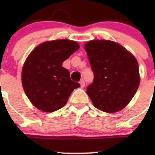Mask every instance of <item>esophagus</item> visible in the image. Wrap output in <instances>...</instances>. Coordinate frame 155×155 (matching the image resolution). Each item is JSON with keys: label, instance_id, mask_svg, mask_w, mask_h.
<instances>
[{"label": "esophagus", "instance_id": "34e87169", "mask_svg": "<svg viewBox=\"0 0 155 155\" xmlns=\"http://www.w3.org/2000/svg\"><path fill=\"white\" fill-rule=\"evenodd\" d=\"M80 85L81 87H84L85 86V83H84V80H81L80 81Z\"/></svg>", "mask_w": 155, "mask_h": 155}]
</instances>
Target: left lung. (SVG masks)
Returning <instances> with one entry per match:
<instances>
[{"mask_svg": "<svg viewBox=\"0 0 155 155\" xmlns=\"http://www.w3.org/2000/svg\"><path fill=\"white\" fill-rule=\"evenodd\" d=\"M94 73L87 94L95 108L116 113L126 107L140 84L136 58L119 43L110 40H91L84 46Z\"/></svg>", "mask_w": 155, "mask_h": 155, "instance_id": "obj_1", "label": "left lung"}]
</instances>
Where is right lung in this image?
<instances>
[{
	"instance_id": "add662e5",
	"label": "right lung",
	"mask_w": 155,
	"mask_h": 155,
	"mask_svg": "<svg viewBox=\"0 0 155 155\" xmlns=\"http://www.w3.org/2000/svg\"><path fill=\"white\" fill-rule=\"evenodd\" d=\"M77 42L57 39L42 42L31 52L21 71L27 97L37 109L52 113L61 109L80 84L71 81L64 61L79 49Z\"/></svg>"
}]
</instances>
